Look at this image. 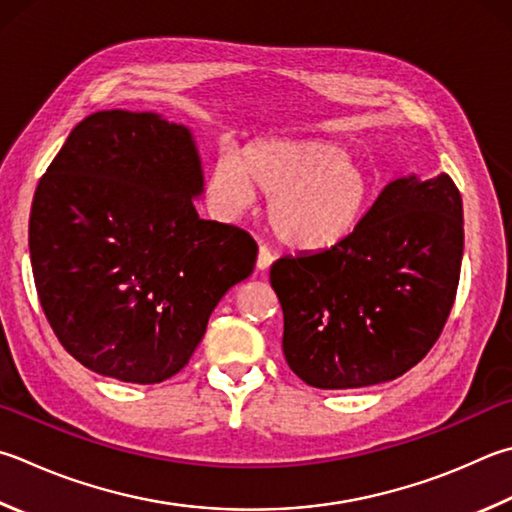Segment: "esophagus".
<instances>
[{
  "instance_id": "esophagus-1",
  "label": "esophagus",
  "mask_w": 512,
  "mask_h": 512,
  "mask_svg": "<svg viewBox=\"0 0 512 512\" xmlns=\"http://www.w3.org/2000/svg\"><path fill=\"white\" fill-rule=\"evenodd\" d=\"M273 264V253L268 246H259V253H257V268L259 271H266V268H271Z\"/></svg>"
}]
</instances>
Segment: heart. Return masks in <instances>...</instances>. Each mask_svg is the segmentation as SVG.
<instances>
[{"instance_id":"1","label":"heart","mask_w":512,"mask_h":512,"mask_svg":"<svg viewBox=\"0 0 512 512\" xmlns=\"http://www.w3.org/2000/svg\"><path fill=\"white\" fill-rule=\"evenodd\" d=\"M210 197L228 219L268 197V224L293 250H324L345 241L365 219L374 181L345 145L313 138H271L250 143L241 156H217Z\"/></svg>"}]
</instances>
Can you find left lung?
Returning a JSON list of instances; mask_svg holds the SVG:
<instances>
[{"instance_id": "8db88e82", "label": "left lung", "mask_w": 512, "mask_h": 512, "mask_svg": "<svg viewBox=\"0 0 512 512\" xmlns=\"http://www.w3.org/2000/svg\"><path fill=\"white\" fill-rule=\"evenodd\" d=\"M461 257L463 203L450 176L387 183L345 241L271 266L288 367L318 389L403 376L441 336Z\"/></svg>"}]
</instances>
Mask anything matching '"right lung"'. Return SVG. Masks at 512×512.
I'll use <instances>...</instances> for the list:
<instances>
[{"mask_svg": "<svg viewBox=\"0 0 512 512\" xmlns=\"http://www.w3.org/2000/svg\"><path fill=\"white\" fill-rule=\"evenodd\" d=\"M192 132L154 111H96L37 183L29 250L55 336L96 374L154 385L188 365L257 244L206 221Z\"/></svg>", "mask_w": 512, "mask_h": 512, "instance_id": "right-lung-1", "label": "right lung"}]
</instances>
